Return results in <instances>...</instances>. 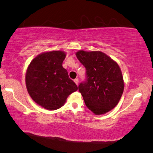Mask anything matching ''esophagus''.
<instances>
[{
  "instance_id": "obj_1",
  "label": "esophagus",
  "mask_w": 153,
  "mask_h": 153,
  "mask_svg": "<svg viewBox=\"0 0 153 153\" xmlns=\"http://www.w3.org/2000/svg\"><path fill=\"white\" fill-rule=\"evenodd\" d=\"M74 82H75V83H76V85H78V84H79V79H75L74 80Z\"/></svg>"
}]
</instances>
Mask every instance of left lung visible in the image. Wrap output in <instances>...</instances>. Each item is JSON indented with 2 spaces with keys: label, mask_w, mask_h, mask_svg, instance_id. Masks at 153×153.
<instances>
[{
  "label": "left lung",
  "mask_w": 153,
  "mask_h": 153,
  "mask_svg": "<svg viewBox=\"0 0 153 153\" xmlns=\"http://www.w3.org/2000/svg\"><path fill=\"white\" fill-rule=\"evenodd\" d=\"M76 56L86 68V79L79 85L85 105L96 115L113 109L118 103L124 88L118 64L100 51L80 50Z\"/></svg>",
  "instance_id": "obj_1"
}]
</instances>
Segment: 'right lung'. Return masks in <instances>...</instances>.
I'll use <instances>...</instances> for the list:
<instances>
[{
    "mask_svg": "<svg viewBox=\"0 0 153 153\" xmlns=\"http://www.w3.org/2000/svg\"><path fill=\"white\" fill-rule=\"evenodd\" d=\"M65 57L62 51L42 53L31 62L27 70L25 83L29 95L49 110L61 108L68 95L78 89L62 67Z\"/></svg>",
    "mask_w": 153,
    "mask_h": 153,
    "instance_id": "add662e5",
    "label": "right lung"
}]
</instances>
